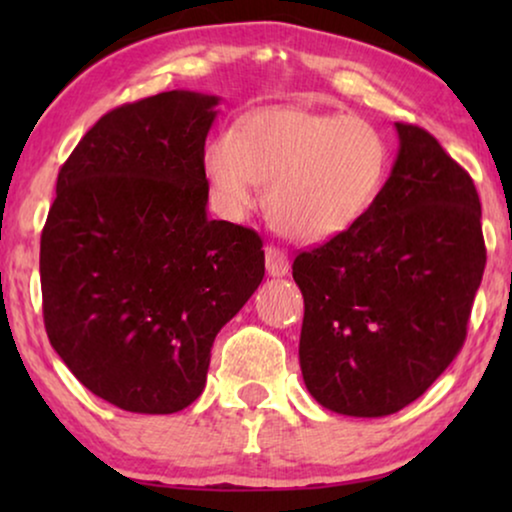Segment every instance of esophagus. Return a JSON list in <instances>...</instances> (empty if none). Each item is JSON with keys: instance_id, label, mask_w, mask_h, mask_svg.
Listing matches in <instances>:
<instances>
[{"instance_id": "esophagus-1", "label": "esophagus", "mask_w": 512, "mask_h": 512, "mask_svg": "<svg viewBox=\"0 0 512 512\" xmlns=\"http://www.w3.org/2000/svg\"><path fill=\"white\" fill-rule=\"evenodd\" d=\"M265 268H268V275L272 277H284L289 272V258H286L284 251L265 247Z\"/></svg>"}]
</instances>
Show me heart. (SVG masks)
<instances>
[{
    "mask_svg": "<svg viewBox=\"0 0 512 512\" xmlns=\"http://www.w3.org/2000/svg\"><path fill=\"white\" fill-rule=\"evenodd\" d=\"M202 163L212 198L230 219L254 209L256 184H268V214L279 233L321 242L370 207L387 149L361 118L270 107L214 137Z\"/></svg>",
    "mask_w": 512,
    "mask_h": 512,
    "instance_id": "obj_1",
    "label": "heart"
}]
</instances>
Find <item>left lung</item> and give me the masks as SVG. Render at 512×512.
Listing matches in <instances>:
<instances>
[{
    "mask_svg": "<svg viewBox=\"0 0 512 512\" xmlns=\"http://www.w3.org/2000/svg\"><path fill=\"white\" fill-rule=\"evenodd\" d=\"M396 130L394 170L370 207L293 261L300 370L338 415H394L438 380L464 347L487 263L471 174L426 130Z\"/></svg>",
    "mask_w": 512,
    "mask_h": 512,
    "instance_id": "8db88e82",
    "label": "left lung"
}]
</instances>
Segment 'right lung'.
<instances>
[{"label":"right lung","mask_w":512,"mask_h":512,"mask_svg":"<svg viewBox=\"0 0 512 512\" xmlns=\"http://www.w3.org/2000/svg\"><path fill=\"white\" fill-rule=\"evenodd\" d=\"M216 104L191 90L123 104L60 167L41 230L46 333L76 380L121 410L191 405L216 333L263 282L256 230L207 219Z\"/></svg>","instance_id":"obj_1"}]
</instances>
